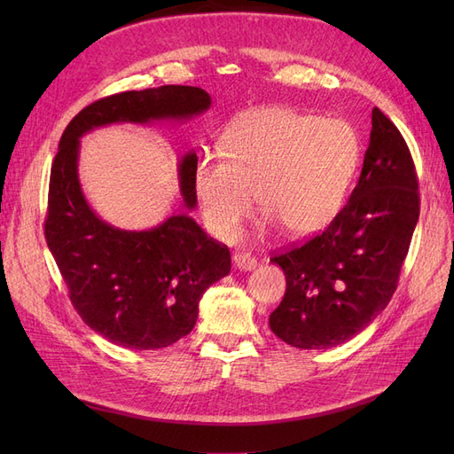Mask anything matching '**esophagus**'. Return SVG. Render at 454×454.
I'll return each mask as SVG.
<instances>
[{
	"mask_svg": "<svg viewBox=\"0 0 454 454\" xmlns=\"http://www.w3.org/2000/svg\"><path fill=\"white\" fill-rule=\"evenodd\" d=\"M232 263L240 270H252L257 267V259L250 254H235L232 255Z\"/></svg>",
	"mask_w": 454,
	"mask_h": 454,
	"instance_id": "34e87169",
	"label": "esophagus"
}]
</instances>
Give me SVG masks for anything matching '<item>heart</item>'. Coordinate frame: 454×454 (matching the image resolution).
<instances>
[{
  "label": "heart",
  "instance_id": "1",
  "mask_svg": "<svg viewBox=\"0 0 454 454\" xmlns=\"http://www.w3.org/2000/svg\"><path fill=\"white\" fill-rule=\"evenodd\" d=\"M225 155L204 153L193 191L212 235L239 237L254 195L290 237H309L333 222L360 164V138L347 121L269 106L244 114L225 132Z\"/></svg>",
  "mask_w": 454,
  "mask_h": 454
}]
</instances>
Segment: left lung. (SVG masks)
Returning <instances> with one entry per match:
<instances>
[{
	"label": "left lung",
	"mask_w": 454,
	"mask_h": 454,
	"mask_svg": "<svg viewBox=\"0 0 454 454\" xmlns=\"http://www.w3.org/2000/svg\"><path fill=\"white\" fill-rule=\"evenodd\" d=\"M358 185L329 227L270 257L286 274L272 333L297 348H332L358 335L387 309L419 222L415 162L379 107Z\"/></svg>",
	"instance_id": "left-lung-1"
}]
</instances>
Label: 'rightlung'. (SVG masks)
<instances>
[{"mask_svg": "<svg viewBox=\"0 0 454 454\" xmlns=\"http://www.w3.org/2000/svg\"><path fill=\"white\" fill-rule=\"evenodd\" d=\"M199 87L162 85L119 92L87 106L66 127L52 160L45 239L70 299L83 322L114 345L155 350L180 340L197 324L199 301L227 277L231 254L187 212H172L147 231L106 223L89 206L79 184V140L87 132L134 122L189 121L210 107ZM195 151L180 160L184 206L193 210Z\"/></svg>", "mask_w": 454, "mask_h": 454, "instance_id": "1", "label": "right lung"}]
</instances>
